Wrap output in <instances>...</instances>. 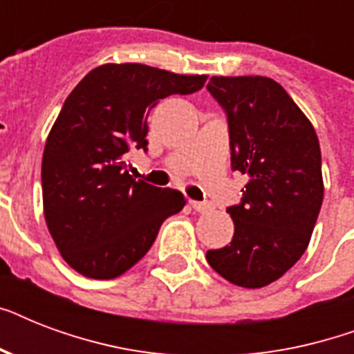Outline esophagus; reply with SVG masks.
I'll use <instances>...</instances> for the list:
<instances>
[{
  "label": "esophagus",
  "instance_id": "34e87169",
  "mask_svg": "<svg viewBox=\"0 0 354 354\" xmlns=\"http://www.w3.org/2000/svg\"><path fill=\"white\" fill-rule=\"evenodd\" d=\"M189 204L193 207L194 211H198V213H207L211 209L209 204H205V202H196V200H189Z\"/></svg>",
  "mask_w": 354,
  "mask_h": 354
}]
</instances>
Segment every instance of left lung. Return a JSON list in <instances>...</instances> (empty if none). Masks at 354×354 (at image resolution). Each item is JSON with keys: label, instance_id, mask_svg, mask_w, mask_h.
<instances>
[{"label": "left lung", "instance_id": "left-lung-1", "mask_svg": "<svg viewBox=\"0 0 354 354\" xmlns=\"http://www.w3.org/2000/svg\"><path fill=\"white\" fill-rule=\"evenodd\" d=\"M207 91L226 112L232 169L248 176L230 205L232 242L207 250L216 274L261 288L299 261L324 202L318 136L283 86L268 77H211Z\"/></svg>", "mask_w": 354, "mask_h": 354}]
</instances>
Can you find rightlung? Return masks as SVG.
<instances>
[{"mask_svg": "<svg viewBox=\"0 0 354 354\" xmlns=\"http://www.w3.org/2000/svg\"><path fill=\"white\" fill-rule=\"evenodd\" d=\"M205 80L143 64H104L69 93L46 141L41 193L53 241L79 274H124L149 252L163 221L183 209L180 191L136 180L127 158L147 152V118L160 99L194 93Z\"/></svg>", "mask_w": 354, "mask_h": 354, "instance_id": "add662e5", "label": "right lung"}]
</instances>
